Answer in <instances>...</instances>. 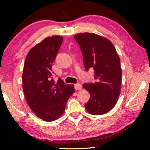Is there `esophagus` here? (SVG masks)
Wrapping results in <instances>:
<instances>
[{"label": "esophagus", "instance_id": "obj_1", "mask_svg": "<svg viewBox=\"0 0 150 150\" xmlns=\"http://www.w3.org/2000/svg\"><path fill=\"white\" fill-rule=\"evenodd\" d=\"M74 87H75L76 90H81V89H82V85H81L79 83L76 84L74 85Z\"/></svg>", "mask_w": 150, "mask_h": 150}]
</instances>
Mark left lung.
Masks as SVG:
<instances>
[{"label":"left lung","mask_w":150,"mask_h":150,"mask_svg":"<svg viewBox=\"0 0 150 150\" xmlns=\"http://www.w3.org/2000/svg\"><path fill=\"white\" fill-rule=\"evenodd\" d=\"M74 38L80 46L86 70L93 68L96 82L84 84L90 93L86 110L101 115L111 110L121 92L122 69L114 45L107 38L94 33H79Z\"/></svg>","instance_id":"8db88e82"}]
</instances>
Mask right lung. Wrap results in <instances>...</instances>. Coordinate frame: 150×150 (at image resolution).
Returning <instances> with one entry per match:
<instances>
[{
    "label": "right lung",
    "instance_id": "right-lung-1",
    "mask_svg": "<svg viewBox=\"0 0 150 150\" xmlns=\"http://www.w3.org/2000/svg\"><path fill=\"white\" fill-rule=\"evenodd\" d=\"M63 38H45L30 49L26 56L22 74V88L30 108L36 116L53 121L64 113L68 99L75 92L74 86L65 84L61 78L53 79L52 64Z\"/></svg>",
    "mask_w": 150,
    "mask_h": 150
}]
</instances>
